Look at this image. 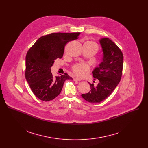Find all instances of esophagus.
Wrapping results in <instances>:
<instances>
[{
	"label": "esophagus",
	"instance_id": "esophagus-1",
	"mask_svg": "<svg viewBox=\"0 0 148 148\" xmlns=\"http://www.w3.org/2000/svg\"><path fill=\"white\" fill-rule=\"evenodd\" d=\"M74 81H80V79H78V78H77V77H75V78H74Z\"/></svg>",
	"mask_w": 148,
	"mask_h": 148
}]
</instances>
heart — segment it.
I'll return each instance as SVG.
<instances>
[{
  "mask_svg": "<svg viewBox=\"0 0 148 148\" xmlns=\"http://www.w3.org/2000/svg\"><path fill=\"white\" fill-rule=\"evenodd\" d=\"M85 44L98 49L97 45L92 41H88L86 42ZM72 69L74 73L77 76L81 77L86 76L88 73L90 71V66L87 64H86V63H78V64L74 65Z\"/></svg>",
  "mask_w": 148,
  "mask_h": 148,
  "instance_id": "1",
  "label": "heart"
}]
</instances>
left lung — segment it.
<instances>
[{
  "label": "left lung",
  "instance_id": "1",
  "mask_svg": "<svg viewBox=\"0 0 148 148\" xmlns=\"http://www.w3.org/2000/svg\"><path fill=\"white\" fill-rule=\"evenodd\" d=\"M103 51L102 61L93 72L99 80L97 86L90 84L91 90L82 97L90 103H99L107 99L119 84L122 74L123 56L121 49L108 38L99 40ZM95 80V79H94Z\"/></svg>",
  "mask_w": 148,
  "mask_h": 148
}]
</instances>
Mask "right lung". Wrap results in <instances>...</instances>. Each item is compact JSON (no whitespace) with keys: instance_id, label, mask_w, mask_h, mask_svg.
I'll return each mask as SVG.
<instances>
[{"instance_id":"obj_1","label":"right lung","mask_w":148,"mask_h":148,"mask_svg":"<svg viewBox=\"0 0 148 148\" xmlns=\"http://www.w3.org/2000/svg\"><path fill=\"white\" fill-rule=\"evenodd\" d=\"M79 34L53 33L43 36L28 50L25 77L32 92L40 100H53L60 94L64 81L73 79L67 73L54 77L51 67L55 60L62 57L65 46L77 39Z\"/></svg>"}]
</instances>
